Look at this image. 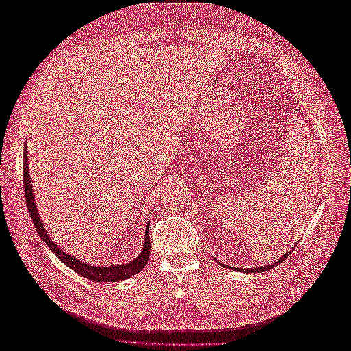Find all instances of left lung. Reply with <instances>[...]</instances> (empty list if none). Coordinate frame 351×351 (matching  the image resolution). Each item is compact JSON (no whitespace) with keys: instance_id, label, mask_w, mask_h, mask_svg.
I'll use <instances>...</instances> for the list:
<instances>
[{"instance_id":"obj_1","label":"left lung","mask_w":351,"mask_h":351,"mask_svg":"<svg viewBox=\"0 0 351 351\" xmlns=\"http://www.w3.org/2000/svg\"><path fill=\"white\" fill-rule=\"evenodd\" d=\"M293 250V249H291ZM291 250H289V252H285L282 256L277 261V262H274L272 265H263V267H256V268H247V269H239V271H241V272H247V274H252V272H265V271H269V269H272L274 267H277L278 263H281L287 256H289V254L291 253ZM219 265H222V267H226L224 263H221L219 262Z\"/></svg>"}]
</instances>
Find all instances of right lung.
Wrapping results in <instances>:
<instances>
[{"label": "right lung", "instance_id": "1", "mask_svg": "<svg viewBox=\"0 0 351 351\" xmlns=\"http://www.w3.org/2000/svg\"><path fill=\"white\" fill-rule=\"evenodd\" d=\"M23 186H25L27 210H29L32 221H34V226L38 231V234L40 236L42 240L45 241V244L51 249V252L54 253L62 263L67 265V267L70 269H73L74 272H77L79 275H82V277L88 278L90 281L117 282V281H123V280L133 277L134 274H139L146 267L147 261H149V254H151V237H149V234H147V232H149V224L146 226V230H145V240H143L142 252L130 262L121 263V265H111V267H99V265H90L86 262H82L76 256H71L70 253L62 250L56 241H52L44 224H42L39 210L36 208L34 189H32V182H30L27 146L26 145H25V152H23Z\"/></svg>", "mask_w": 351, "mask_h": 351}]
</instances>
